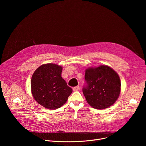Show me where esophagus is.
<instances>
[{
    "mask_svg": "<svg viewBox=\"0 0 146 146\" xmlns=\"http://www.w3.org/2000/svg\"><path fill=\"white\" fill-rule=\"evenodd\" d=\"M79 90V86H76V87H74L73 88V91H77Z\"/></svg>",
    "mask_w": 146,
    "mask_h": 146,
    "instance_id": "obj_1",
    "label": "esophagus"
}]
</instances>
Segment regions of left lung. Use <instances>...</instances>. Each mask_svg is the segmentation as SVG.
<instances>
[{
    "label": "left lung",
    "instance_id": "obj_1",
    "mask_svg": "<svg viewBox=\"0 0 146 146\" xmlns=\"http://www.w3.org/2000/svg\"><path fill=\"white\" fill-rule=\"evenodd\" d=\"M86 85L82 92L89 105L96 109H106L115 102L121 91L118 74L110 67L101 65L86 70Z\"/></svg>",
    "mask_w": 146,
    "mask_h": 146
}]
</instances>
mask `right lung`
Returning <instances> with one entry per match:
<instances>
[{"label": "right lung", "mask_w": 146, "mask_h": 146, "mask_svg": "<svg viewBox=\"0 0 146 146\" xmlns=\"http://www.w3.org/2000/svg\"><path fill=\"white\" fill-rule=\"evenodd\" d=\"M62 71V66L47 64L39 66L32 75V95L45 108L53 110L60 108L72 93V89L61 77Z\"/></svg>", "instance_id": "add662e5"}]
</instances>
